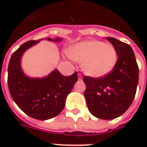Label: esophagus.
<instances>
[{
	"mask_svg": "<svg viewBox=\"0 0 147 147\" xmlns=\"http://www.w3.org/2000/svg\"><path fill=\"white\" fill-rule=\"evenodd\" d=\"M78 78H79V80H82V74H78Z\"/></svg>",
	"mask_w": 147,
	"mask_h": 147,
	"instance_id": "obj_1",
	"label": "esophagus"
}]
</instances>
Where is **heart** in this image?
<instances>
[{"instance_id": "b5f03b06", "label": "heart", "mask_w": 147, "mask_h": 147, "mask_svg": "<svg viewBox=\"0 0 147 147\" xmlns=\"http://www.w3.org/2000/svg\"><path fill=\"white\" fill-rule=\"evenodd\" d=\"M71 59L82 62L84 73L91 77H103L113 70L118 60L117 49L98 40L78 43L69 49Z\"/></svg>"}]
</instances>
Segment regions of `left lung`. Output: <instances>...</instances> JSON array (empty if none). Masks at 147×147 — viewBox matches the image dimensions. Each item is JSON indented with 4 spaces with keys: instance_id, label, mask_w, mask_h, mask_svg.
Here are the masks:
<instances>
[{
    "instance_id": "obj_1",
    "label": "left lung",
    "mask_w": 147,
    "mask_h": 147,
    "mask_svg": "<svg viewBox=\"0 0 147 147\" xmlns=\"http://www.w3.org/2000/svg\"><path fill=\"white\" fill-rule=\"evenodd\" d=\"M118 53L116 67L107 76L83 77L84 96L93 116L111 120L124 113L131 105L139 82V66L131 47L114 38H106Z\"/></svg>"
}]
</instances>
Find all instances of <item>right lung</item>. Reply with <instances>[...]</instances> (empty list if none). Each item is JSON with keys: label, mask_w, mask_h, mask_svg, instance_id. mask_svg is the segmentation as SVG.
<instances>
[{"label": "right lung", "mask_w": 147, "mask_h": 147, "mask_svg": "<svg viewBox=\"0 0 147 147\" xmlns=\"http://www.w3.org/2000/svg\"><path fill=\"white\" fill-rule=\"evenodd\" d=\"M38 42L28 41L12 53L8 67V86L11 98L21 110L32 118L45 120L55 117L63 110L66 98L78 76L77 71L64 76L57 70L43 79L26 76L20 67L21 57L25 50Z\"/></svg>", "instance_id": "obj_1"}]
</instances>
